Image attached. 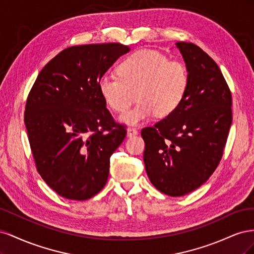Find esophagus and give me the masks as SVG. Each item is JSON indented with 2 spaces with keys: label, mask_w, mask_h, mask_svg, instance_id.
Returning a JSON list of instances; mask_svg holds the SVG:
<instances>
[{
  "label": "esophagus",
  "mask_w": 254,
  "mask_h": 254,
  "mask_svg": "<svg viewBox=\"0 0 254 254\" xmlns=\"http://www.w3.org/2000/svg\"><path fill=\"white\" fill-rule=\"evenodd\" d=\"M136 134H137L136 128H133V127H128V128H127V136L131 137V136L136 135Z\"/></svg>",
  "instance_id": "34e87169"
}]
</instances>
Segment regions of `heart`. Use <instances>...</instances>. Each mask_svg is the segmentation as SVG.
<instances>
[{
	"label": "heart",
	"instance_id": "b5f03b06",
	"mask_svg": "<svg viewBox=\"0 0 254 254\" xmlns=\"http://www.w3.org/2000/svg\"><path fill=\"white\" fill-rule=\"evenodd\" d=\"M118 72L120 76H102L98 90L106 105L117 112L127 110L136 93L139 103L120 117L128 125L140 124L156 113L161 118L171 115L178 109L189 88L186 65L152 50L130 54Z\"/></svg>",
	"mask_w": 254,
	"mask_h": 254
}]
</instances>
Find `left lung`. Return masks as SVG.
<instances>
[{"mask_svg": "<svg viewBox=\"0 0 254 254\" xmlns=\"http://www.w3.org/2000/svg\"><path fill=\"white\" fill-rule=\"evenodd\" d=\"M189 72V88L174 113L142 129L150 182L178 197L195 190L218 166L230 126L232 95L216 63L196 44L177 42Z\"/></svg>", "mask_w": 254, "mask_h": 254, "instance_id": "1", "label": "left lung"}]
</instances>
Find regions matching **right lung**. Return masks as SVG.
Listing matches in <instances>:
<instances>
[{"mask_svg": "<svg viewBox=\"0 0 254 254\" xmlns=\"http://www.w3.org/2000/svg\"><path fill=\"white\" fill-rule=\"evenodd\" d=\"M130 51L121 43L75 45L45 65L30 90L24 123L38 173L60 196L87 200L108 180L126 136L99 93V78Z\"/></svg>", "mask_w": 254, "mask_h": 254, "instance_id": "right-lung-1", "label": "right lung"}]
</instances>
